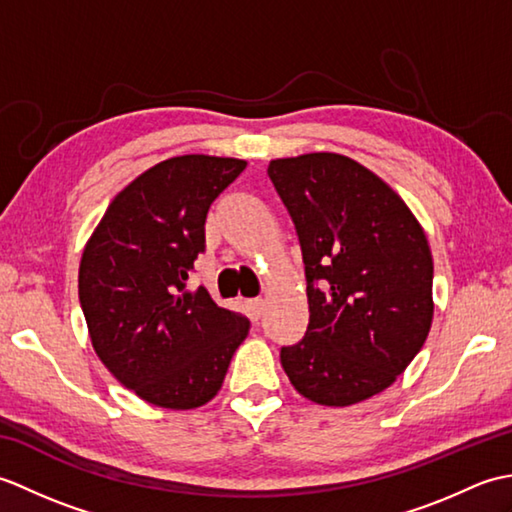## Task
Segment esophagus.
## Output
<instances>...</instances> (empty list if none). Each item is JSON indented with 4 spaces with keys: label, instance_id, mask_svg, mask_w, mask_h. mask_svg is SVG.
<instances>
[{
    "label": "esophagus",
    "instance_id": "34e87169",
    "mask_svg": "<svg viewBox=\"0 0 512 512\" xmlns=\"http://www.w3.org/2000/svg\"><path fill=\"white\" fill-rule=\"evenodd\" d=\"M248 306H250V310H253L255 317H262V312H264V308H266V299H262V297L250 299Z\"/></svg>",
    "mask_w": 512,
    "mask_h": 512
}]
</instances>
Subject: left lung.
<instances>
[{
  "label": "left lung",
  "instance_id": "1",
  "mask_svg": "<svg viewBox=\"0 0 512 512\" xmlns=\"http://www.w3.org/2000/svg\"><path fill=\"white\" fill-rule=\"evenodd\" d=\"M295 222L310 323L281 365L301 396L347 407L387 389L427 341L433 259L400 195L356 160L319 151L270 160Z\"/></svg>",
  "mask_w": 512,
  "mask_h": 512
}]
</instances>
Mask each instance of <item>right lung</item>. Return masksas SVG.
Masks as SVG:
<instances>
[{
    "label": "right lung",
    "instance_id": "obj_1",
    "mask_svg": "<svg viewBox=\"0 0 512 512\" xmlns=\"http://www.w3.org/2000/svg\"><path fill=\"white\" fill-rule=\"evenodd\" d=\"M246 160L176 156L129 182L85 244L79 301L96 356L149 405L195 409L220 391L250 323L189 290L213 200Z\"/></svg>",
    "mask_w": 512,
    "mask_h": 512
}]
</instances>
